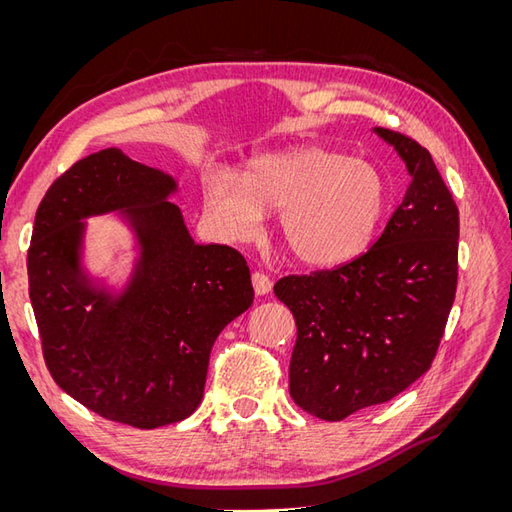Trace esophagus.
I'll list each match as a JSON object with an SVG mask.
<instances>
[{
    "label": "esophagus",
    "mask_w": 512,
    "mask_h": 512,
    "mask_svg": "<svg viewBox=\"0 0 512 512\" xmlns=\"http://www.w3.org/2000/svg\"><path fill=\"white\" fill-rule=\"evenodd\" d=\"M252 284H254V290H256V294H269L271 292V288H273V282L269 280V275H265L262 271H256V273H252Z\"/></svg>",
    "instance_id": "esophagus-1"
}]
</instances>
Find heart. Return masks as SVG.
Returning <instances> with one entry per match:
<instances>
[{
	"label": "heart",
	"instance_id": "1",
	"mask_svg": "<svg viewBox=\"0 0 512 512\" xmlns=\"http://www.w3.org/2000/svg\"><path fill=\"white\" fill-rule=\"evenodd\" d=\"M205 207L228 241L252 239L267 211H280V237L309 267L342 265L363 254L386 209L376 166L324 147L256 156L243 181L228 170L205 181Z\"/></svg>",
	"mask_w": 512,
	"mask_h": 512
}]
</instances>
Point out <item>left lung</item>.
Segmentation results:
<instances>
[{
  "label": "left lung",
  "mask_w": 512,
  "mask_h": 512,
  "mask_svg": "<svg viewBox=\"0 0 512 512\" xmlns=\"http://www.w3.org/2000/svg\"><path fill=\"white\" fill-rule=\"evenodd\" d=\"M374 132L410 173L382 235L346 265L273 286L297 322L290 397L322 421L384 404L421 378L457 290L459 209L431 153L399 132Z\"/></svg>",
  "instance_id": "1"
}]
</instances>
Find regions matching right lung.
<instances>
[{"instance_id":"add662e5","label":"right lung","mask_w":512,"mask_h":512,"mask_svg":"<svg viewBox=\"0 0 512 512\" xmlns=\"http://www.w3.org/2000/svg\"><path fill=\"white\" fill-rule=\"evenodd\" d=\"M177 181L102 149L53 181L27 252L29 299L53 380L108 421L156 429L188 418L205 391L209 354L254 301L245 258L198 245L168 196ZM119 210L139 258L121 293L82 267L87 217Z\"/></svg>"}]
</instances>
